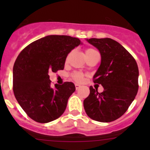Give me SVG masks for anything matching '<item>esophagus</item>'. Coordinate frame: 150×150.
Here are the masks:
<instances>
[{"label": "esophagus", "mask_w": 150, "mask_h": 150, "mask_svg": "<svg viewBox=\"0 0 150 150\" xmlns=\"http://www.w3.org/2000/svg\"><path fill=\"white\" fill-rule=\"evenodd\" d=\"M75 88H76V90H78V89H79L80 88H81V86H80L79 84H75Z\"/></svg>", "instance_id": "esophagus-1"}]
</instances>
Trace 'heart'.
<instances>
[{"instance_id":"b5f03b06","label":"heart","mask_w":150,"mask_h":150,"mask_svg":"<svg viewBox=\"0 0 150 150\" xmlns=\"http://www.w3.org/2000/svg\"><path fill=\"white\" fill-rule=\"evenodd\" d=\"M95 51V50L92 49V48H88V49L86 50V54H89V53L92 52V51ZM72 78L76 81V82H78V83L83 82L84 79V75L82 73V72H74V73H72Z\"/></svg>"}]
</instances>
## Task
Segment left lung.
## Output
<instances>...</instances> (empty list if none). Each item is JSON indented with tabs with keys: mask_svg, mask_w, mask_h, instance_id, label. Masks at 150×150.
<instances>
[{
	"mask_svg": "<svg viewBox=\"0 0 150 150\" xmlns=\"http://www.w3.org/2000/svg\"><path fill=\"white\" fill-rule=\"evenodd\" d=\"M87 41L98 48L101 64L93 83L101 84L104 91L90 86V94L83 101L90 118L109 122L120 117L132 103L139 89V68L135 59L118 42L111 38H90Z\"/></svg>",
	"mask_w": 150,
	"mask_h": 150,
	"instance_id": "obj_1",
	"label": "left lung"
}]
</instances>
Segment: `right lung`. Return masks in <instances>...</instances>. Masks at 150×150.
<instances>
[{
	"label": "right lung",
	"mask_w": 150,
	"mask_h": 150,
	"mask_svg": "<svg viewBox=\"0 0 150 150\" xmlns=\"http://www.w3.org/2000/svg\"><path fill=\"white\" fill-rule=\"evenodd\" d=\"M80 44L76 38L48 35L29 44L16 58L13 68V93L35 121L46 123L64 113L75 86L64 82L52 88L48 72L64 69L68 54Z\"/></svg>",
	"instance_id": "add662e5"
}]
</instances>
